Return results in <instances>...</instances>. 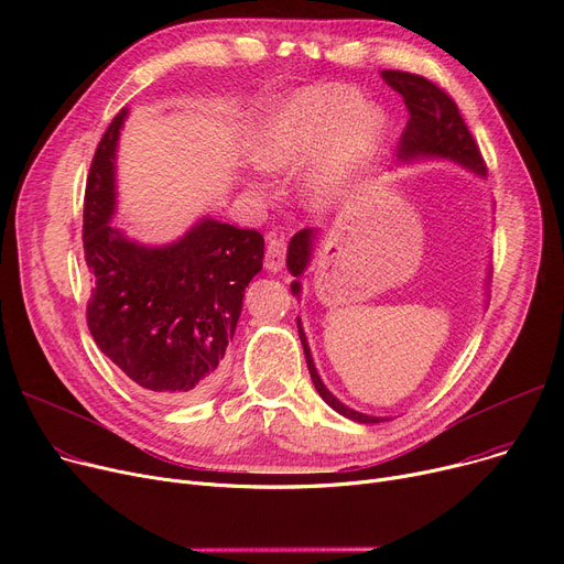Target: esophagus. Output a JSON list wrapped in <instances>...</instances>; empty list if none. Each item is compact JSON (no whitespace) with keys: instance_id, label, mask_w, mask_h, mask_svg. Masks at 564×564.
I'll use <instances>...</instances> for the list:
<instances>
[{"instance_id":"1","label":"esophagus","mask_w":564,"mask_h":564,"mask_svg":"<svg viewBox=\"0 0 564 564\" xmlns=\"http://www.w3.org/2000/svg\"><path fill=\"white\" fill-rule=\"evenodd\" d=\"M285 253H288V242L283 237H270L267 242V251H264V267L270 272H281L285 264Z\"/></svg>"}]
</instances>
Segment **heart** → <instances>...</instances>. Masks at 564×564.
I'll return each mask as SVG.
<instances>
[{
	"mask_svg": "<svg viewBox=\"0 0 564 564\" xmlns=\"http://www.w3.org/2000/svg\"><path fill=\"white\" fill-rule=\"evenodd\" d=\"M361 109L359 94L345 86L313 88L297 96L264 132L258 162L270 171H292L317 160L304 189L317 205L332 203L370 166L379 151L381 116L375 109L360 115Z\"/></svg>",
	"mask_w": 564,
	"mask_h": 564,
	"instance_id": "b5f03b06",
	"label": "heart"
}]
</instances>
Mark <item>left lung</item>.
Returning <instances> with one entry per match:
<instances>
[{
	"label": "left lung",
	"instance_id": "8db88e82",
	"mask_svg": "<svg viewBox=\"0 0 564 564\" xmlns=\"http://www.w3.org/2000/svg\"><path fill=\"white\" fill-rule=\"evenodd\" d=\"M383 82H387L393 91H398L404 98V105L409 109V123L398 141V160L400 162H416L423 158H443V160H453L457 164H462L464 169L485 175L487 166L485 160L480 155V148L473 139V134L468 132L464 118L455 105V100L443 91L441 86H436L434 82H430L423 75H413V73H404V70H383L381 73ZM313 242H315V230L313 228H304L290 240L288 247V270L292 276H302L306 272V267L311 262V253H313ZM292 294L302 292V283L292 281ZM297 329H300V338L304 345V354H306V364H308V372L311 379L315 383V389L319 393V398L327 402L334 411H338L340 416L357 421V423H381L387 419H377V416H368V413H359L349 406H345L334 393H329V389L324 387L313 357H311V347L306 340V334L302 329V322L297 319Z\"/></svg>",
	"mask_w": 564,
	"mask_h": 564
}]
</instances>
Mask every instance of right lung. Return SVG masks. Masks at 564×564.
Listing matches in <instances>:
<instances>
[{"mask_svg":"<svg viewBox=\"0 0 564 564\" xmlns=\"http://www.w3.org/2000/svg\"><path fill=\"white\" fill-rule=\"evenodd\" d=\"M128 109L105 130L84 194V260L91 272L86 324L105 357L139 389L194 402L215 389L249 281L262 270L258 230L210 217L166 247L111 226L113 160Z\"/></svg>","mask_w":564,"mask_h":564,"instance_id":"add662e5","label":"right lung"}]
</instances>
